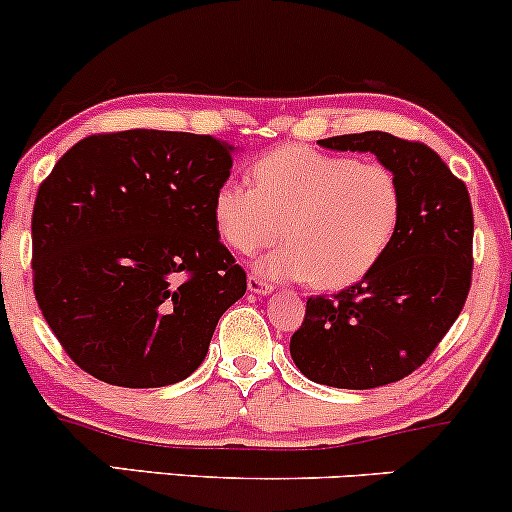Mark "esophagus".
Masks as SVG:
<instances>
[{
    "label": "esophagus",
    "mask_w": 512,
    "mask_h": 512,
    "mask_svg": "<svg viewBox=\"0 0 512 512\" xmlns=\"http://www.w3.org/2000/svg\"><path fill=\"white\" fill-rule=\"evenodd\" d=\"M248 291L255 293V296H269V293L274 291V286L267 284V281H262L260 276H250V279H248Z\"/></svg>",
    "instance_id": "esophagus-1"
}]
</instances>
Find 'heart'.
<instances>
[{
  "label": "heart",
  "instance_id": "heart-1",
  "mask_svg": "<svg viewBox=\"0 0 512 512\" xmlns=\"http://www.w3.org/2000/svg\"><path fill=\"white\" fill-rule=\"evenodd\" d=\"M255 187L226 180L211 216L223 243L252 255L281 236L279 250L255 262L267 279H313L317 289L354 286L383 260L402 221V187L375 161L310 146H281L257 158Z\"/></svg>",
  "mask_w": 512,
  "mask_h": 512
}]
</instances>
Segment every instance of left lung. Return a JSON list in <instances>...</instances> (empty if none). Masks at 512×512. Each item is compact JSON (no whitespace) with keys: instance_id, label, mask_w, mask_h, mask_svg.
<instances>
[{"instance_id":"obj_1","label":"left lung","mask_w":512,"mask_h":512,"mask_svg":"<svg viewBox=\"0 0 512 512\" xmlns=\"http://www.w3.org/2000/svg\"><path fill=\"white\" fill-rule=\"evenodd\" d=\"M322 149L373 154L402 187L397 236L368 276L308 298L291 358L308 380L370 390L407 378L460 315L472 284L469 192L426 144L387 132L327 137Z\"/></svg>"}]
</instances>
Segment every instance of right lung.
Listing matches in <instances>:
<instances>
[{"mask_svg": "<svg viewBox=\"0 0 512 512\" xmlns=\"http://www.w3.org/2000/svg\"><path fill=\"white\" fill-rule=\"evenodd\" d=\"M236 151L207 134L125 129L81 139L40 185L35 301L93 378L180 383L245 296V272L211 216Z\"/></svg>", "mask_w": 512, "mask_h": 512, "instance_id": "obj_1", "label": "right lung"}]
</instances>
